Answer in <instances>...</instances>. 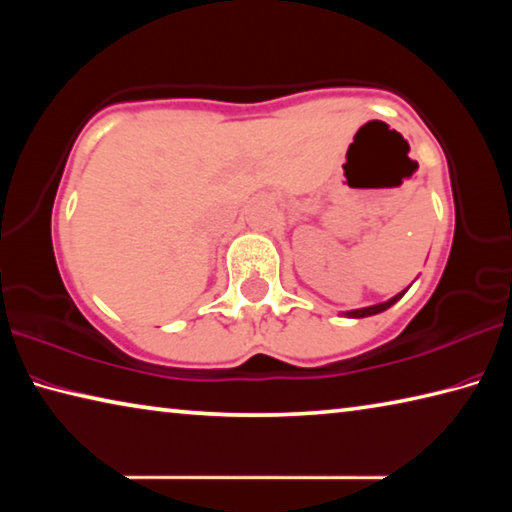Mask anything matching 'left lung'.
Returning a JSON list of instances; mask_svg holds the SVG:
<instances>
[{"mask_svg":"<svg viewBox=\"0 0 512 512\" xmlns=\"http://www.w3.org/2000/svg\"><path fill=\"white\" fill-rule=\"evenodd\" d=\"M406 293V289L402 293H397V296H393L391 300L386 302H379V305H370V307H363V309H352V311H343V316L348 318H366V316H375V314H381V311H386L388 307H393L397 300H400Z\"/></svg>","mask_w":512,"mask_h":512,"instance_id":"1","label":"left lung"}]
</instances>
